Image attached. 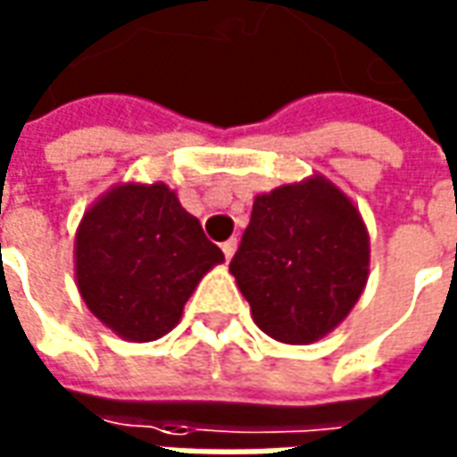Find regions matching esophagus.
Wrapping results in <instances>:
<instances>
[{
    "mask_svg": "<svg viewBox=\"0 0 457 457\" xmlns=\"http://www.w3.org/2000/svg\"><path fill=\"white\" fill-rule=\"evenodd\" d=\"M235 250H237V240H235V237H229L228 242H222V253H225V257H228V260H232Z\"/></svg>",
    "mask_w": 457,
    "mask_h": 457,
    "instance_id": "esophagus-1",
    "label": "esophagus"
}]
</instances>
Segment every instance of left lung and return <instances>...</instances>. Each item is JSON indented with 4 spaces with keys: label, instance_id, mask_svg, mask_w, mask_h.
I'll use <instances>...</instances> for the list:
<instances>
[{
    "label": "left lung",
    "instance_id": "left-lung-1",
    "mask_svg": "<svg viewBox=\"0 0 457 457\" xmlns=\"http://www.w3.org/2000/svg\"><path fill=\"white\" fill-rule=\"evenodd\" d=\"M368 270L370 237L358 207L322 175L257 195L229 262L257 328L287 345L333 333Z\"/></svg>",
    "mask_w": 457,
    "mask_h": 457
}]
</instances>
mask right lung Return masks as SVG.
<instances>
[{"label":"right lung","mask_w":457,"mask_h":457,"mask_svg":"<svg viewBox=\"0 0 457 457\" xmlns=\"http://www.w3.org/2000/svg\"><path fill=\"white\" fill-rule=\"evenodd\" d=\"M222 260L200 220L162 182L104 192L74 237V275L85 305L132 343L170 333L204 272Z\"/></svg>","instance_id":"obj_1"}]
</instances>
